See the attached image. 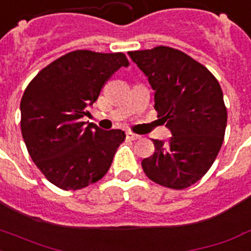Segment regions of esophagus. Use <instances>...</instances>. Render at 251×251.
Here are the masks:
<instances>
[{
	"mask_svg": "<svg viewBox=\"0 0 251 251\" xmlns=\"http://www.w3.org/2000/svg\"><path fill=\"white\" fill-rule=\"evenodd\" d=\"M139 138H140L139 135L132 134V132H127V134H126V139L127 140H136V139H139Z\"/></svg>",
	"mask_w": 251,
	"mask_h": 251,
	"instance_id": "1",
	"label": "esophagus"
}]
</instances>
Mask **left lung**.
Segmentation results:
<instances>
[{"label":"left lung","instance_id":"left-lung-1","mask_svg":"<svg viewBox=\"0 0 251 251\" xmlns=\"http://www.w3.org/2000/svg\"><path fill=\"white\" fill-rule=\"evenodd\" d=\"M154 93L157 117L173 136L153 140L154 153L142 161L152 182L184 189L206 174L225 139L227 108L213 73L185 52L168 46L129 51Z\"/></svg>","mask_w":251,"mask_h":251}]
</instances>
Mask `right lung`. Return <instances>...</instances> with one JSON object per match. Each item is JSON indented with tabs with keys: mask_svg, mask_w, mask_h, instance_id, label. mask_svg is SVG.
<instances>
[{
	"mask_svg": "<svg viewBox=\"0 0 251 251\" xmlns=\"http://www.w3.org/2000/svg\"><path fill=\"white\" fill-rule=\"evenodd\" d=\"M129 66L124 52L76 50L41 69L20 101L26 150L49 182L76 191L100 180L125 140L122 130L82 121L113 73Z\"/></svg>",
	"mask_w": 251,
	"mask_h": 251,
	"instance_id": "1",
	"label": "right lung"
}]
</instances>
